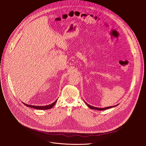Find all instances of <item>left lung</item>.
I'll return each instance as SVG.
<instances>
[{"label":"left lung","mask_w":146,"mask_h":146,"mask_svg":"<svg viewBox=\"0 0 146 146\" xmlns=\"http://www.w3.org/2000/svg\"><path fill=\"white\" fill-rule=\"evenodd\" d=\"M86 103L87 104V105L88 106V107L90 108V109H94V110H99V111H100V110H106V109H110V108H114V107L116 106H110V107H108V108H96V107H93V106H92L88 105V104L86 102Z\"/></svg>","instance_id":"8db88e82"}]
</instances>
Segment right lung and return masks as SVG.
<instances>
[{
	"label": "right lung",
	"mask_w": 146,
	"mask_h": 146,
	"mask_svg": "<svg viewBox=\"0 0 146 146\" xmlns=\"http://www.w3.org/2000/svg\"><path fill=\"white\" fill-rule=\"evenodd\" d=\"M57 100H55L54 103H51V105H47V106H32V105H27V104L25 103H24L25 105H26L27 107H30V108H33V109H38V110H47V109H51L55 105V103L56 102Z\"/></svg>",
	"instance_id": "add662e5"
}]
</instances>
